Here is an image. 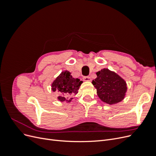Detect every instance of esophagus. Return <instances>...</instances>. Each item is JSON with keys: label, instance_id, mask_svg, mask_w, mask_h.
I'll return each mask as SVG.
<instances>
[{"label": "esophagus", "instance_id": "34e87169", "mask_svg": "<svg viewBox=\"0 0 156 156\" xmlns=\"http://www.w3.org/2000/svg\"><path fill=\"white\" fill-rule=\"evenodd\" d=\"M83 80L84 81H91V78L89 76H85L83 77Z\"/></svg>", "mask_w": 156, "mask_h": 156}]
</instances>
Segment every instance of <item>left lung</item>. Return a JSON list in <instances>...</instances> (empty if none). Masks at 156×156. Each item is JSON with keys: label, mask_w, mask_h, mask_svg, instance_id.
Returning <instances> with one entry per match:
<instances>
[{"label": "left lung", "mask_w": 156, "mask_h": 156, "mask_svg": "<svg viewBox=\"0 0 156 156\" xmlns=\"http://www.w3.org/2000/svg\"><path fill=\"white\" fill-rule=\"evenodd\" d=\"M96 75V79L92 83L101 100L111 105L123 100L127 91L126 83L123 79L107 68L98 72Z\"/></svg>", "instance_id": "obj_1"}]
</instances>
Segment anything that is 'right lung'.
<instances>
[{"label":"right lung","mask_w":156,"mask_h":156,"mask_svg":"<svg viewBox=\"0 0 156 156\" xmlns=\"http://www.w3.org/2000/svg\"><path fill=\"white\" fill-rule=\"evenodd\" d=\"M82 83L83 81H80L79 79L72 77L71 73L68 71H65L61 73L52 83V90L61 94L62 96L58 97L59 101L70 102L72 98L68 100L67 99L77 94L78 90Z\"/></svg>","instance_id":"add662e5"}]
</instances>
